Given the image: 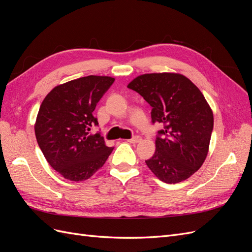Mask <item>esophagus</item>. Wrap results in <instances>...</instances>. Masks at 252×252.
I'll list each match as a JSON object with an SVG mask.
<instances>
[{
    "label": "esophagus",
    "mask_w": 252,
    "mask_h": 252,
    "mask_svg": "<svg viewBox=\"0 0 252 252\" xmlns=\"http://www.w3.org/2000/svg\"><path fill=\"white\" fill-rule=\"evenodd\" d=\"M140 141H141V136L140 135H134V136H132L131 139L128 140L129 143H139Z\"/></svg>",
    "instance_id": "obj_1"
}]
</instances>
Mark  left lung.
I'll use <instances>...</instances> for the list:
<instances>
[{
  "instance_id": "8db88e82",
  "label": "left lung",
  "mask_w": 252,
  "mask_h": 252,
  "mask_svg": "<svg viewBox=\"0 0 252 252\" xmlns=\"http://www.w3.org/2000/svg\"><path fill=\"white\" fill-rule=\"evenodd\" d=\"M151 107L157 133L156 152L146 165L162 182L188 179L204 163L213 129V114L203 94L179 73H147L128 84Z\"/></svg>"
}]
</instances>
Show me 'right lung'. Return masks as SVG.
Wrapping results in <instances>:
<instances>
[{"instance_id":"right-lung-1","label":"right lung","mask_w":252,"mask_h":252,"mask_svg":"<svg viewBox=\"0 0 252 252\" xmlns=\"http://www.w3.org/2000/svg\"><path fill=\"white\" fill-rule=\"evenodd\" d=\"M113 78L88 75L53 88L44 98L34 126L35 138L45 158L67 180L89 179L105 164L112 147L105 145L94 111Z\"/></svg>"}]
</instances>
